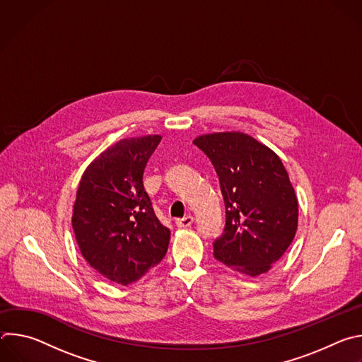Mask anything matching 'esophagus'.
<instances>
[{
    "label": "esophagus",
    "mask_w": 362,
    "mask_h": 362,
    "mask_svg": "<svg viewBox=\"0 0 362 362\" xmlns=\"http://www.w3.org/2000/svg\"><path fill=\"white\" fill-rule=\"evenodd\" d=\"M192 223H193V216H192V215H187V216H185V218L176 221V225H177L179 228H189Z\"/></svg>",
    "instance_id": "1"
}]
</instances>
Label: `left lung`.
Segmentation results:
<instances>
[{"mask_svg": "<svg viewBox=\"0 0 362 362\" xmlns=\"http://www.w3.org/2000/svg\"><path fill=\"white\" fill-rule=\"evenodd\" d=\"M193 143L212 162L226 208L214 256L249 276L268 272L298 228V199L281 159L239 132L203 134Z\"/></svg>", "mask_w": 362, "mask_h": 362, "instance_id": "8db88e82", "label": "left lung"}]
</instances>
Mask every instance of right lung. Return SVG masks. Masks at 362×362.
Segmentation results:
<instances>
[{
  "instance_id": "right-lung-1",
  "label": "right lung",
  "mask_w": 362,
  "mask_h": 362,
  "mask_svg": "<svg viewBox=\"0 0 362 362\" xmlns=\"http://www.w3.org/2000/svg\"><path fill=\"white\" fill-rule=\"evenodd\" d=\"M162 136L123 139L86 169L73 208V230L88 265L129 285L156 267L170 230L160 223L143 186L144 168Z\"/></svg>"
}]
</instances>
